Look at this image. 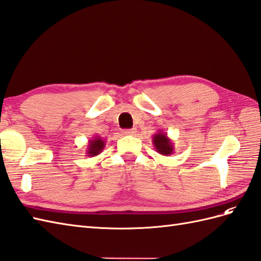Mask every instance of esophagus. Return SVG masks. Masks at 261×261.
<instances>
[{"mask_svg": "<svg viewBox=\"0 0 261 261\" xmlns=\"http://www.w3.org/2000/svg\"><path fill=\"white\" fill-rule=\"evenodd\" d=\"M122 133L125 136H135L137 133V130L136 129H128V130H123Z\"/></svg>", "mask_w": 261, "mask_h": 261, "instance_id": "esophagus-1", "label": "esophagus"}]
</instances>
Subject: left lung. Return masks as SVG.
I'll return each instance as SVG.
<instances>
[{
    "instance_id": "8db88e82",
    "label": "left lung",
    "mask_w": 261,
    "mask_h": 261,
    "mask_svg": "<svg viewBox=\"0 0 261 261\" xmlns=\"http://www.w3.org/2000/svg\"><path fill=\"white\" fill-rule=\"evenodd\" d=\"M152 142L156 152L160 153L161 155L168 156L173 154V152H174V145H173L172 140L163 131H159L158 133H155V135L153 136Z\"/></svg>"
}]
</instances>
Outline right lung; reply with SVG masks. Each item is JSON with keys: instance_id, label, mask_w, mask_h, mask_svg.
<instances>
[{"instance_id": "1", "label": "right lung", "mask_w": 261, "mask_h": 261, "mask_svg": "<svg viewBox=\"0 0 261 261\" xmlns=\"http://www.w3.org/2000/svg\"><path fill=\"white\" fill-rule=\"evenodd\" d=\"M106 146V141L100 137H93L88 141V145H87V156H96L102 152Z\"/></svg>"}]
</instances>
